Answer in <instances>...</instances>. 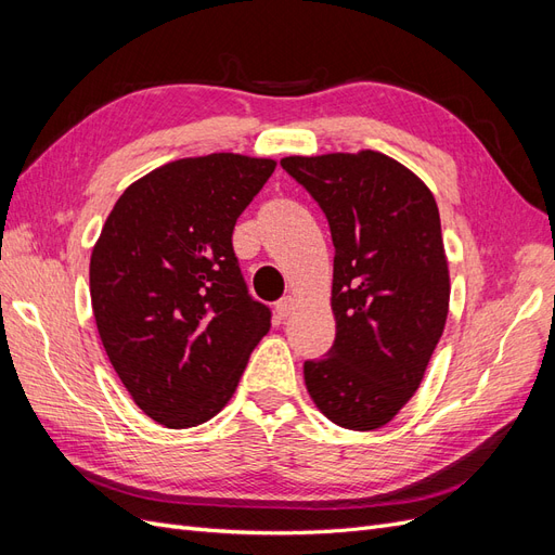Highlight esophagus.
Wrapping results in <instances>:
<instances>
[{
    "mask_svg": "<svg viewBox=\"0 0 555 555\" xmlns=\"http://www.w3.org/2000/svg\"><path fill=\"white\" fill-rule=\"evenodd\" d=\"M292 310H294V298H292V296H284V298H280L278 304H275V314H278V319L289 317Z\"/></svg>",
    "mask_w": 555,
    "mask_h": 555,
    "instance_id": "1",
    "label": "esophagus"
}]
</instances>
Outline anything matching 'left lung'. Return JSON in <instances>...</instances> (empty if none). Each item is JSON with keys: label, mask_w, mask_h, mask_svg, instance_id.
<instances>
[{"label": "left lung", "mask_w": 555, "mask_h": 555, "mask_svg": "<svg viewBox=\"0 0 555 555\" xmlns=\"http://www.w3.org/2000/svg\"><path fill=\"white\" fill-rule=\"evenodd\" d=\"M280 166L324 210L335 247V340L324 359L304 363L310 398L343 428H382L418 389L444 331L438 204L410 169L375 150Z\"/></svg>", "instance_id": "obj_1"}]
</instances>
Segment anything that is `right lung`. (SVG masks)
Returning a JSON list of instances; mask_svg holds the SVG:
<instances>
[{"instance_id": "obj_1", "label": "right lung", "mask_w": 555, "mask_h": 555, "mask_svg": "<svg viewBox=\"0 0 555 555\" xmlns=\"http://www.w3.org/2000/svg\"><path fill=\"white\" fill-rule=\"evenodd\" d=\"M273 171V159L233 153L164 164L117 198L92 249L99 338L133 402L166 428L220 412L271 328L231 236Z\"/></svg>"}]
</instances>
